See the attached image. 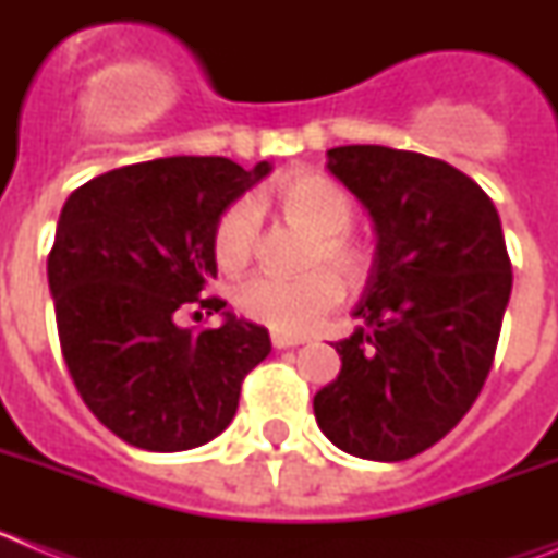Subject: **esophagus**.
Wrapping results in <instances>:
<instances>
[{
  "label": "esophagus",
  "instance_id": "esophagus-1",
  "mask_svg": "<svg viewBox=\"0 0 558 558\" xmlns=\"http://www.w3.org/2000/svg\"><path fill=\"white\" fill-rule=\"evenodd\" d=\"M304 340L302 335H282V332H274L270 335V343H274L276 349H290V347H302Z\"/></svg>",
  "mask_w": 558,
  "mask_h": 558
}]
</instances>
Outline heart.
<instances>
[{
  "instance_id": "heart-1",
  "label": "heart",
  "mask_w": 558,
  "mask_h": 558,
  "mask_svg": "<svg viewBox=\"0 0 558 558\" xmlns=\"http://www.w3.org/2000/svg\"><path fill=\"white\" fill-rule=\"evenodd\" d=\"M276 204L288 220L313 234L307 251L310 274L299 279L254 276L236 284V310L282 335H304L327 318L343 299L340 279L357 282L368 270V248L349 231L354 223V204L338 181L322 172H299L276 190ZM259 206L254 198H236L223 209L211 234V251L223 270L234 274L254 259L259 245Z\"/></svg>"
}]
</instances>
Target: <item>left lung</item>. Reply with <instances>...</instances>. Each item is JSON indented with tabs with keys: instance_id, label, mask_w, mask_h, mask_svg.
Returning <instances> with one entry per match:
<instances>
[{
	"instance_id": "obj_1",
	"label": "left lung",
	"mask_w": 558,
	"mask_h": 558,
	"mask_svg": "<svg viewBox=\"0 0 558 558\" xmlns=\"http://www.w3.org/2000/svg\"><path fill=\"white\" fill-rule=\"evenodd\" d=\"M327 170L366 206L377 248L360 327L315 422L349 456L405 461L447 436L489 377L511 295L492 198L441 159L383 145L327 150Z\"/></svg>"
}]
</instances>
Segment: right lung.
Masks as SVG:
<instances>
[{
  "instance_id": "1",
  "label": "right lung",
  "mask_w": 558,
  "mask_h": 558,
  "mask_svg": "<svg viewBox=\"0 0 558 558\" xmlns=\"http://www.w3.org/2000/svg\"><path fill=\"white\" fill-rule=\"evenodd\" d=\"M268 172V161L170 156L102 172L63 204L47 259L61 352L88 411L128 445L211 441L268 357V329L234 313L218 329L179 324L195 304L226 307L201 295L218 276L215 223Z\"/></svg>"
}]
</instances>
